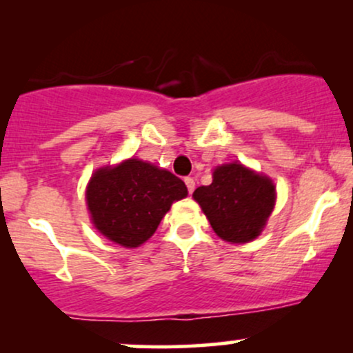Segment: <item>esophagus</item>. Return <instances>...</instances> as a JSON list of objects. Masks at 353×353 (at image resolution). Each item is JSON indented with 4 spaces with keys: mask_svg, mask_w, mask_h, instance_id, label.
<instances>
[{
    "mask_svg": "<svg viewBox=\"0 0 353 353\" xmlns=\"http://www.w3.org/2000/svg\"><path fill=\"white\" fill-rule=\"evenodd\" d=\"M184 182H185V185H188L189 194H192V192H194V189H196V181H194L192 177H185Z\"/></svg>",
    "mask_w": 353,
    "mask_h": 353,
    "instance_id": "obj_1",
    "label": "esophagus"
}]
</instances>
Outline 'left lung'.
I'll list each match as a JSON object with an SVG mask.
<instances>
[{
	"label": "left lung",
	"mask_w": 353,
	"mask_h": 353,
	"mask_svg": "<svg viewBox=\"0 0 353 353\" xmlns=\"http://www.w3.org/2000/svg\"><path fill=\"white\" fill-rule=\"evenodd\" d=\"M192 197L222 241L245 244L264 230L275 205V185L267 176L230 163L217 165L212 184L197 188Z\"/></svg>",
	"instance_id": "obj_1"
}]
</instances>
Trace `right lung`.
Returning <instances> with one entry per match:
<instances>
[{"label":"right lung","mask_w":353,"mask_h":353,"mask_svg":"<svg viewBox=\"0 0 353 353\" xmlns=\"http://www.w3.org/2000/svg\"><path fill=\"white\" fill-rule=\"evenodd\" d=\"M188 188L172 172L141 159L99 168L86 188L94 228L111 242L134 249L156 232L172 202Z\"/></svg>","instance_id":"obj_1"}]
</instances>
